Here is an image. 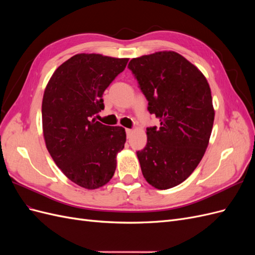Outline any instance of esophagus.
<instances>
[{
  "label": "esophagus",
  "instance_id": "34e87169",
  "mask_svg": "<svg viewBox=\"0 0 255 255\" xmlns=\"http://www.w3.org/2000/svg\"><path fill=\"white\" fill-rule=\"evenodd\" d=\"M126 132H127V136H128V138L132 135V133H133V129H130V128H127L126 129Z\"/></svg>",
  "mask_w": 255,
  "mask_h": 255
}]
</instances>
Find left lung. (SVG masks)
I'll list each match as a JSON object with an SVG mask.
<instances>
[{
	"label": "left lung",
	"instance_id": "8db88e82",
	"mask_svg": "<svg viewBox=\"0 0 255 255\" xmlns=\"http://www.w3.org/2000/svg\"><path fill=\"white\" fill-rule=\"evenodd\" d=\"M160 127L146 128V145L137 152L145 181L157 189L184 182L201 161L212 134L215 110L203 73L181 54L160 51L130 59Z\"/></svg>",
	"mask_w": 255,
	"mask_h": 255
}]
</instances>
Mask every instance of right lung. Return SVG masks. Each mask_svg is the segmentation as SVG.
Returning <instances> with one entry per match:
<instances>
[{
    "label": "right lung",
    "instance_id": "obj_1",
    "mask_svg": "<svg viewBox=\"0 0 255 255\" xmlns=\"http://www.w3.org/2000/svg\"><path fill=\"white\" fill-rule=\"evenodd\" d=\"M128 58L76 54L51 76L42 99V132L54 163L69 180L86 189L113 177L126 129L104 126L95 116L104 110L103 92L125 70Z\"/></svg>",
    "mask_w": 255,
    "mask_h": 255
}]
</instances>
